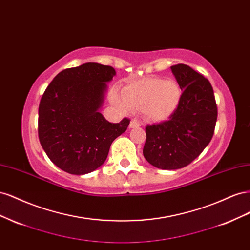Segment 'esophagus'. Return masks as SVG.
I'll use <instances>...</instances> for the list:
<instances>
[{
  "label": "esophagus",
  "instance_id": "obj_1",
  "mask_svg": "<svg viewBox=\"0 0 250 250\" xmlns=\"http://www.w3.org/2000/svg\"><path fill=\"white\" fill-rule=\"evenodd\" d=\"M139 126H140L139 121H137V120L130 121V124H129V127H130V128H135V127H139Z\"/></svg>",
  "mask_w": 250,
  "mask_h": 250
}]
</instances>
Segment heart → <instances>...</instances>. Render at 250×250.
Masks as SVG:
<instances>
[{
    "label": "heart",
    "instance_id": "obj_1",
    "mask_svg": "<svg viewBox=\"0 0 250 250\" xmlns=\"http://www.w3.org/2000/svg\"><path fill=\"white\" fill-rule=\"evenodd\" d=\"M181 89L176 81L162 78H146L126 85L122 98L113 94L112 100L119 106L132 111H143L151 122L170 118L178 107Z\"/></svg>",
    "mask_w": 250,
    "mask_h": 250
}]
</instances>
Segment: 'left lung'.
Here are the masks:
<instances>
[{
  "mask_svg": "<svg viewBox=\"0 0 250 250\" xmlns=\"http://www.w3.org/2000/svg\"><path fill=\"white\" fill-rule=\"evenodd\" d=\"M183 90L169 120L147 125L144 156L163 170L184 168L198 157L214 135L218 109L209 81L187 64L171 66Z\"/></svg>",
  "mask_w": 250,
  "mask_h": 250,
  "instance_id": "obj_1",
  "label": "left lung"
}]
</instances>
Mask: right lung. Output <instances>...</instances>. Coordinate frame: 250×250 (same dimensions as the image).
Instances as JSON below:
<instances>
[{"mask_svg":"<svg viewBox=\"0 0 250 250\" xmlns=\"http://www.w3.org/2000/svg\"><path fill=\"white\" fill-rule=\"evenodd\" d=\"M116 75L110 65L87 62L57 74L42 96L39 138L58 168L75 175L98 169L111 143L130 120L109 123L99 112L106 82Z\"/></svg>","mask_w":250,"mask_h":250,"instance_id":"right-lung-1","label":"right lung"}]
</instances>
